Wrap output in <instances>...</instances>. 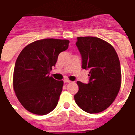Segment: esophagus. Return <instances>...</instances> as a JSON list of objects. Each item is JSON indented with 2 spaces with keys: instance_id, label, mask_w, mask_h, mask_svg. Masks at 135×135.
<instances>
[{
  "instance_id": "obj_1",
  "label": "esophagus",
  "mask_w": 135,
  "mask_h": 135,
  "mask_svg": "<svg viewBox=\"0 0 135 135\" xmlns=\"http://www.w3.org/2000/svg\"><path fill=\"white\" fill-rule=\"evenodd\" d=\"M64 82L65 83H71V80H68V79H64Z\"/></svg>"
}]
</instances>
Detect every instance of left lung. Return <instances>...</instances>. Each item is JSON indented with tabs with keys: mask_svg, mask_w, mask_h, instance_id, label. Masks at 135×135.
I'll use <instances>...</instances> for the list:
<instances>
[{
	"mask_svg": "<svg viewBox=\"0 0 135 135\" xmlns=\"http://www.w3.org/2000/svg\"><path fill=\"white\" fill-rule=\"evenodd\" d=\"M82 57V68L90 69L88 84L78 81V92L74 99L89 113L107 109L115 100L121 85L118 56L113 47L96 37H78L76 43Z\"/></svg>",
	"mask_w": 135,
	"mask_h": 135,
	"instance_id": "8db88e82",
	"label": "left lung"
}]
</instances>
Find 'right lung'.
<instances>
[{
  "label": "right lung",
  "mask_w": 135,
  "mask_h": 135,
  "mask_svg": "<svg viewBox=\"0 0 135 135\" xmlns=\"http://www.w3.org/2000/svg\"><path fill=\"white\" fill-rule=\"evenodd\" d=\"M69 41L45 38L26 45L15 65L13 88L21 104L29 112L45 115L57 107L63 80L49 76L58 55L69 47Z\"/></svg>",
  "instance_id": "1"
}]
</instances>
